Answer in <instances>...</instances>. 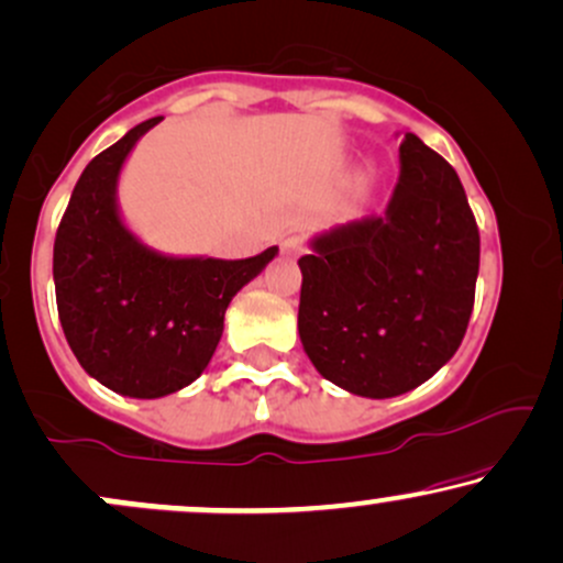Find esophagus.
I'll use <instances>...</instances> for the list:
<instances>
[{
	"label": "esophagus",
	"mask_w": 563,
	"mask_h": 563,
	"mask_svg": "<svg viewBox=\"0 0 563 563\" xmlns=\"http://www.w3.org/2000/svg\"><path fill=\"white\" fill-rule=\"evenodd\" d=\"M302 240L300 236H287V240L282 242V253L284 255H292V257H297V255H302Z\"/></svg>",
	"instance_id": "1"
}]
</instances>
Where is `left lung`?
Wrapping results in <instances>:
<instances>
[{
  "mask_svg": "<svg viewBox=\"0 0 563 563\" xmlns=\"http://www.w3.org/2000/svg\"><path fill=\"white\" fill-rule=\"evenodd\" d=\"M297 266V329L323 379L374 400L424 385L474 308L479 231L459 174L406 134L385 213L321 231Z\"/></svg>",
  "mask_w": 563,
  "mask_h": 563,
  "instance_id": "left-lung-1",
  "label": "left lung"
}]
</instances>
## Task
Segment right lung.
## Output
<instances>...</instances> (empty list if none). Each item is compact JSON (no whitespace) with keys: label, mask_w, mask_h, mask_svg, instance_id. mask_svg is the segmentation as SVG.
<instances>
[{"label":"right lung","mask_w":563,"mask_h":563,"mask_svg":"<svg viewBox=\"0 0 563 563\" xmlns=\"http://www.w3.org/2000/svg\"><path fill=\"white\" fill-rule=\"evenodd\" d=\"M163 118L134 125L84 168L55 240V295L65 340L91 379L123 398L155 400L200 376L223 334L231 297L279 247L244 261L165 255L125 227L118 178Z\"/></svg>","instance_id":"add662e5"}]
</instances>
